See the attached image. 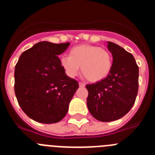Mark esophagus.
I'll return each instance as SVG.
<instances>
[{
    "label": "esophagus",
    "instance_id": "esophagus-1",
    "mask_svg": "<svg viewBox=\"0 0 155 155\" xmlns=\"http://www.w3.org/2000/svg\"><path fill=\"white\" fill-rule=\"evenodd\" d=\"M79 86H80V87H84V86H85V84L83 83V82H79Z\"/></svg>",
    "mask_w": 155,
    "mask_h": 155
}]
</instances>
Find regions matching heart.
Wrapping results in <instances>:
<instances>
[{"mask_svg": "<svg viewBox=\"0 0 155 155\" xmlns=\"http://www.w3.org/2000/svg\"><path fill=\"white\" fill-rule=\"evenodd\" d=\"M61 64L65 73L71 78L81 73L91 82L102 81L113 68V57L106 49L94 45L82 44L74 46L69 56H63Z\"/></svg>", "mask_w": 155, "mask_h": 155, "instance_id": "1", "label": "heart"}]
</instances>
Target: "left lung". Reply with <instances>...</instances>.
<instances>
[{"mask_svg": "<svg viewBox=\"0 0 155 155\" xmlns=\"http://www.w3.org/2000/svg\"><path fill=\"white\" fill-rule=\"evenodd\" d=\"M107 44L113 59L110 74L102 81L86 85L87 109L102 122L125 116L133 107L138 91L139 68L134 56L114 42Z\"/></svg>", "mask_w": 155, "mask_h": 155, "instance_id": "obj_1", "label": "left lung"}]
</instances>
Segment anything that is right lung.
Returning <instances> with one entry per match:
<instances>
[{"label":"right lung","mask_w":155,"mask_h":155,"mask_svg":"<svg viewBox=\"0 0 155 155\" xmlns=\"http://www.w3.org/2000/svg\"><path fill=\"white\" fill-rule=\"evenodd\" d=\"M70 42H39L21 53L15 68V92L25 114L42 124H56L68 113L78 82L66 74L58 57Z\"/></svg>","instance_id":"add662e5"}]
</instances>
